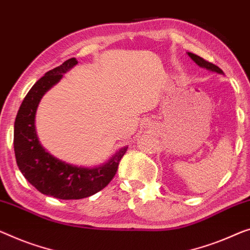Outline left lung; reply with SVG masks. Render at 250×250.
Instances as JSON below:
<instances>
[{"label": "left lung", "instance_id": "8db88e82", "mask_svg": "<svg viewBox=\"0 0 250 250\" xmlns=\"http://www.w3.org/2000/svg\"><path fill=\"white\" fill-rule=\"evenodd\" d=\"M189 57H191V59L193 62H195L196 65H199L200 67H202V68H206L208 70H210V72H213V73H217V74H221V75H223V72L222 69L219 68L218 66H215L214 64H212V62H208L207 61H204L203 58H201L200 56H197L195 54H192V53H188Z\"/></svg>", "mask_w": 250, "mask_h": 250}]
</instances>
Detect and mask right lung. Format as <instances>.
Masks as SVG:
<instances>
[{
	"label": "right lung",
	"instance_id": "1",
	"mask_svg": "<svg viewBox=\"0 0 250 250\" xmlns=\"http://www.w3.org/2000/svg\"><path fill=\"white\" fill-rule=\"evenodd\" d=\"M77 65L70 58L49 70L36 82L18 111L14 122V154L19 169L30 184L48 196L78 200L91 196L110 183L128 146L122 147L109 161L94 167L77 166L55 157L40 144L36 131V113L42 96L62 75Z\"/></svg>",
	"mask_w": 250,
	"mask_h": 250
}]
</instances>
